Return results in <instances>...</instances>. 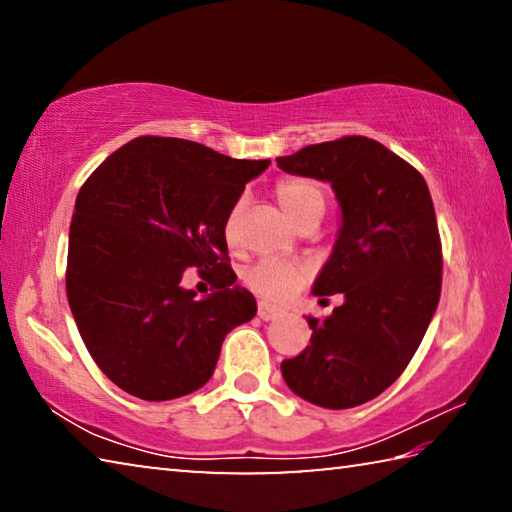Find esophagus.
Returning a JSON list of instances; mask_svg holds the SVG:
<instances>
[{"label": "esophagus", "mask_w": 512, "mask_h": 512, "mask_svg": "<svg viewBox=\"0 0 512 512\" xmlns=\"http://www.w3.org/2000/svg\"><path fill=\"white\" fill-rule=\"evenodd\" d=\"M257 316L262 318V320H275L277 316H280V311L273 309L271 305H266V302H259V307H257Z\"/></svg>", "instance_id": "34e87169"}]
</instances>
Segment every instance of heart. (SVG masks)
<instances>
[{"label": "heart", "mask_w": 512, "mask_h": 512, "mask_svg": "<svg viewBox=\"0 0 512 512\" xmlns=\"http://www.w3.org/2000/svg\"><path fill=\"white\" fill-rule=\"evenodd\" d=\"M275 201L282 207L289 219L300 225L307 219H320L325 210V194L316 183L307 178H284L275 185ZM239 212L237 203L225 216L223 237L228 246L239 244ZM309 280V268L298 262H280V259H262L255 266H250L244 273V282L253 289L259 298L273 305L291 300L305 287Z\"/></svg>", "instance_id": "1"}]
</instances>
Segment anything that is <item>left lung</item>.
Listing matches in <instances>:
<instances>
[{
    "label": "left lung",
    "instance_id": "left-lung-1",
    "mask_svg": "<svg viewBox=\"0 0 512 512\" xmlns=\"http://www.w3.org/2000/svg\"><path fill=\"white\" fill-rule=\"evenodd\" d=\"M277 167L325 180L341 205L314 296L343 293V305L325 320L307 318L311 341L282 361V377L302 400L352 409L402 375L436 314L443 248L429 187L400 155L361 135L309 144Z\"/></svg>",
    "mask_w": 512,
    "mask_h": 512
}]
</instances>
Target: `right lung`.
<instances>
[{
	"instance_id": "obj_1",
	"label": "right lung",
	"mask_w": 512,
	"mask_h": 512,
	"mask_svg": "<svg viewBox=\"0 0 512 512\" xmlns=\"http://www.w3.org/2000/svg\"><path fill=\"white\" fill-rule=\"evenodd\" d=\"M271 160H235L178 137H135L76 196L67 300L85 348L112 384L164 402L212 377L230 329L257 314L237 287L225 216ZM196 265L215 293L182 287Z\"/></svg>"
}]
</instances>
